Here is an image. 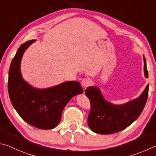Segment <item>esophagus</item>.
<instances>
[{"mask_svg": "<svg viewBox=\"0 0 156 156\" xmlns=\"http://www.w3.org/2000/svg\"><path fill=\"white\" fill-rule=\"evenodd\" d=\"M81 83H82V85H83L84 88H87L90 85V83H91V81H90L89 78H84L83 79V80H82Z\"/></svg>", "mask_w": 156, "mask_h": 156, "instance_id": "esophagus-1", "label": "esophagus"}]
</instances>
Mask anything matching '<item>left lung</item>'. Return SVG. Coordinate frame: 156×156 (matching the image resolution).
Wrapping results in <instances>:
<instances>
[{"label":"left lung","instance_id":"left-lung-1","mask_svg":"<svg viewBox=\"0 0 156 156\" xmlns=\"http://www.w3.org/2000/svg\"><path fill=\"white\" fill-rule=\"evenodd\" d=\"M144 73L148 78V72L145 56ZM149 85L140 97L123 105H114L104 100L100 89L89 87L85 95L89 99L90 110L88 115V126L93 132L101 134H110L119 132L136 120L145 108L148 98Z\"/></svg>","mask_w":156,"mask_h":156}]
</instances>
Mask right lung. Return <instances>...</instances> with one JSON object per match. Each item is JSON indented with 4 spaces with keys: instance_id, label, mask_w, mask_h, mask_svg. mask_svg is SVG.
Segmentation results:
<instances>
[{
    "instance_id": "obj_1",
    "label": "right lung",
    "mask_w": 156,
    "mask_h": 156,
    "mask_svg": "<svg viewBox=\"0 0 156 156\" xmlns=\"http://www.w3.org/2000/svg\"><path fill=\"white\" fill-rule=\"evenodd\" d=\"M35 41H26L18 49L9 71L8 91L11 104L22 119L37 128L50 129L58 126L68 101L83 90L78 81L66 82L46 89H37L27 83L21 75V59Z\"/></svg>"
}]
</instances>
